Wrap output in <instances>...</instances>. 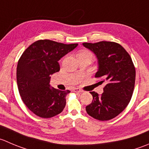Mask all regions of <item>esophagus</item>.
<instances>
[{
	"label": "esophagus",
	"mask_w": 149,
	"mask_h": 149,
	"mask_svg": "<svg viewBox=\"0 0 149 149\" xmlns=\"http://www.w3.org/2000/svg\"><path fill=\"white\" fill-rule=\"evenodd\" d=\"M73 92H76V93H81V92H82L83 91L81 90V89H79V88H74V89H73Z\"/></svg>",
	"instance_id": "1"
}]
</instances>
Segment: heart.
<instances>
[{
    "label": "heart",
    "instance_id": "b5f03b06",
    "mask_svg": "<svg viewBox=\"0 0 149 149\" xmlns=\"http://www.w3.org/2000/svg\"><path fill=\"white\" fill-rule=\"evenodd\" d=\"M82 55H89V56H92V52L88 51V50H82L81 52H80L79 53L78 57H79V56H82Z\"/></svg>",
    "mask_w": 149,
    "mask_h": 149
}]
</instances>
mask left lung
Masks as SVG:
<instances>
[{"mask_svg":"<svg viewBox=\"0 0 149 149\" xmlns=\"http://www.w3.org/2000/svg\"><path fill=\"white\" fill-rule=\"evenodd\" d=\"M96 55L98 70L95 78L105 82L102 95L91 92L93 100L86 107L88 114L100 121L117 116L129 104L135 82V68L131 57L120 45L111 41L83 43Z\"/></svg>","mask_w":149,"mask_h":149,"instance_id":"left-lung-1","label":"left lung"}]
</instances>
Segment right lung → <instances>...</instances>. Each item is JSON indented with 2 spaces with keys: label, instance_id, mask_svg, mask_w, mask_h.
I'll use <instances>...</instances> for the list:
<instances>
[{
  "label": "right lung",
  "instance_id": "right-lung-1",
  "mask_svg": "<svg viewBox=\"0 0 149 149\" xmlns=\"http://www.w3.org/2000/svg\"><path fill=\"white\" fill-rule=\"evenodd\" d=\"M78 44L38 40L23 52L17 68V81L23 102L36 116L51 118L63 111L70 91L50 87L51 75L60 70L58 61Z\"/></svg>",
  "mask_w": 149,
  "mask_h": 149
}]
</instances>
